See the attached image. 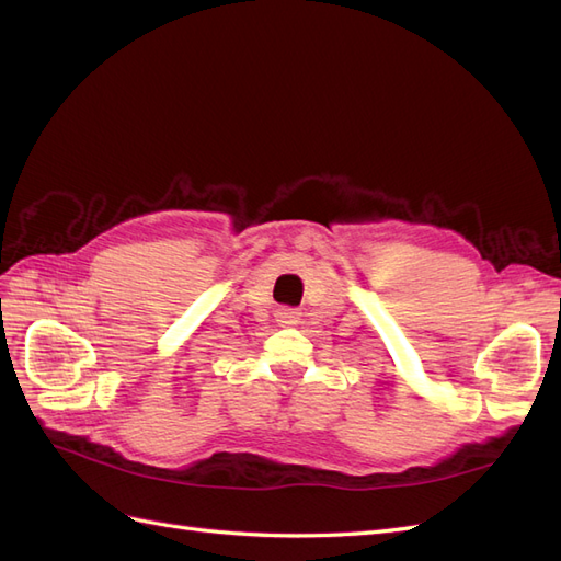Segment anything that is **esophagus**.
<instances>
[{
    "label": "esophagus",
    "instance_id": "1",
    "mask_svg": "<svg viewBox=\"0 0 561 561\" xmlns=\"http://www.w3.org/2000/svg\"><path fill=\"white\" fill-rule=\"evenodd\" d=\"M299 318H301L299 309H293V307L276 309V320L280 322V325H297Z\"/></svg>",
    "mask_w": 561,
    "mask_h": 561
}]
</instances>
